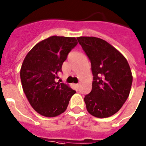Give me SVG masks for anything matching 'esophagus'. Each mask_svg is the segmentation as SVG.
Listing matches in <instances>:
<instances>
[{
	"label": "esophagus",
	"mask_w": 146,
	"mask_h": 146,
	"mask_svg": "<svg viewBox=\"0 0 146 146\" xmlns=\"http://www.w3.org/2000/svg\"><path fill=\"white\" fill-rule=\"evenodd\" d=\"M75 87H76V88H79V87H80V84H76Z\"/></svg>",
	"instance_id": "obj_1"
}]
</instances>
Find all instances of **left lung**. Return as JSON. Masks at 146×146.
Returning a JSON list of instances; mask_svg holds the SVG:
<instances>
[{
	"label": "left lung",
	"instance_id": "1",
	"mask_svg": "<svg viewBox=\"0 0 146 146\" xmlns=\"http://www.w3.org/2000/svg\"><path fill=\"white\" fill-rule=\"evenodd\" d=\"M77 40L91 63L92 90L85 96L88 113L106 118L117 113L127 99L132 83L130 67L117 49L96 37H78Z\"/></svg>",
	"mask_w": 146,
	"mask_h": 146
}]
</instances>
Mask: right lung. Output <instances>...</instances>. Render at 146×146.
I'll return each mask as SVG.
<instances>
[{"mask_svg": "<svg viewBox=\"0 0 146 146\" xmlns=\"http://www.w3.org/2000/svg\"><path fill=\"white\" fill-rule=\"evenodd\" d=\"M77 44L75 37L51 36L36 44L21 64L20 78L25 96L33 109L43 117L64 113L76 93L69 85L55 80Z\"/></svg>", "mask_w": 146, "mask_h": 146, "instance_id": "add662e5", "label": "right lung"}]
</instances>
